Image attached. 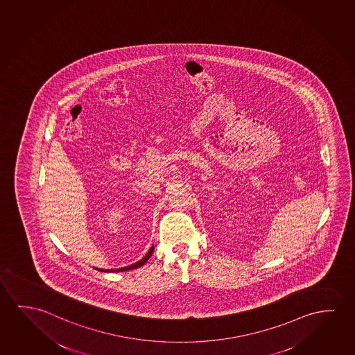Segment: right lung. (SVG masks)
I'll list each match as a JSON object with an SVG mask.
<instances>
[{
	"label": "right lung",
	"instance_id": "right-lung-1",
	"mask_svg": "<svg viewBox=\"0 0 355 355\" xmlns=\"http://www.w3.org/2000/svg\"><path fill=\"white\" fill-rule=\"evenodd\" d=\"M153 245L150 248V251L148 252V254L142 258L141 261H139V262L134 263V264H131L129 267L119 268V269H110V270H102V269H98V270H102V272H110V273H113V272H124V270H131V269H137V268H140L141 266H144L145 263L148 262V258L151 257V254L153 253ZM97 269V268H96Z\"/></svg>",
	"mask_w": 355,
	"mask_h": 355
}]
</instances>
